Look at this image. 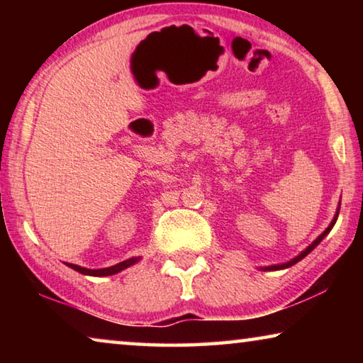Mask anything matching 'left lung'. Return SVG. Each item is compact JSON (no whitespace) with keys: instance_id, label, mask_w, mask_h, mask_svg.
<instances>
[{"instance_id":"obj_1","label":"left lung","mask_w":363,"mask_h":363,"mask_svg":"<svg viewBox=\"0 0 363 363\" xmlns=\"http://www.w3.org/2000/svg\"><path fill=\"white\" fill-rule=\"evenodd\" d=\"M337 213H340V208H337ZM337 213H336V216H335V219L333 220H331V224H330V227H328V229L327 230H325L323 233H322V235L320 237H318L317 238V240L314 242V243H312L311 245V247L309 248H306V251H303V253H301L298 257H294V259L293 261H290V262H286V264H280V266H270V267H266V269H264V270H275V269H285V267H290V266H293V264H296L298 261H301V259H303V257L304 256H307V255H309L311 253V251L312 250H314L315 247H317V245L318 243H320L322 242V238L325 237V235H327V233L331 230V227H333L335 225V223H336V219H337Z\"/></svg>"}]
</instances>
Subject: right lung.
I'll use <instances>...</instances> for the list:
<instances>
[{"label":"right lung","mask_w":363,"mask_h":363,"mask_svg":"<svg viewBox=\"0 0 363 363\" xmlns=\"http://www.w3.org/2000/svg\"><path fill=\"white\" fill-rule=\"evenodd\" d=\"M138 259H139V257H131V259L123 261V262H120V264H116V266H113V267L97 269V270H91V269L79 267V266H75V264H67V266H70L72 269H75V270H78V272L86 274V275H99V277H104V275H113V274H116V272H120V270H123V269L133 266L134 262H138Z\"/></svg>","instance_id":"right-lung-1"}]
</instances>
